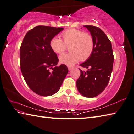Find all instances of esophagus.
<instances>
[{
	"mask_svg": "<svg viewBox=\"0 0 134 134\" xmlns=\"http://www.w3.org/2000/svg\"><path fill=\"white\" fill-rule=\"evenodd\" d=\"M72 69H73V68H72V67H70V66L68 67V70H69V71H70V70H71Z\"/></svg>",
	"mask_w": 134,
	"mask_h": 134,
	"instance_id": "1",
	"label": "esophagus"
}]
</instances>
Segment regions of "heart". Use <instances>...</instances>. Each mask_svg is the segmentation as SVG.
<instances>
[{
    "instance_id": "b5f03b06",
    "label": "heart",
    "mask_w": 134,
    "mask_h": 134,
    "mask_svg": "<svg viewBox=\"0 0 134 134\" xmlns=\"http://www.w3.org/2000/svg\"><path fill=\"white\" fill-rule=\"evenodd\" d=\"M63 41L58 37H55L50 41V47L57 54H61L69 45L70 51L59 56L60 62L68 66H72L79 60H87L92 55L94 42L89 34L82 30L70 29L61 34Z\"/></svg>"
}]
</instances>
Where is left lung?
I'll return each instance as SVG.
<instances>
[{
  "instance_id": "left-lung-1",
  "label": "left lung",
  "mask_w": 134,
  "mask_h": 134,
  "mask_svg": "<svg viewBox=\"0 0 134 134\" xmlns=\"http://www.w3.org/2000/svg\"><path fill=\"white\" fill-rule=\"evenodd\" d=\"M94 42L91 56L80 65L87 69H80V76L76 81L79 92L83 96L92 98L100 94L108 85L113 70L114 56L111 42L100 28L86 25Z\"/></svg>"
}]
</instances>
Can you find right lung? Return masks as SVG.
Returning <instances> with one entry per match:
<instances>
[{
	"label": "right lung",
	"instance_id": "add662e5",
	"mask_svg": "<svg viewBox=\"0 0 134 134\" xmlns=\"http://www.w3.org/2000/svg\"><path fill=\"white\" fill-rule=\"evenodd\" d=\"M63 29L35 27L27 32L20 47L22 75L30 89L42 96L55 94L68 73L65 65L57 66L59 60L49 45L51 40Z\"/></svg>",
	"mask_w": 134,
	"mask_h": 134
}]
</instances>
